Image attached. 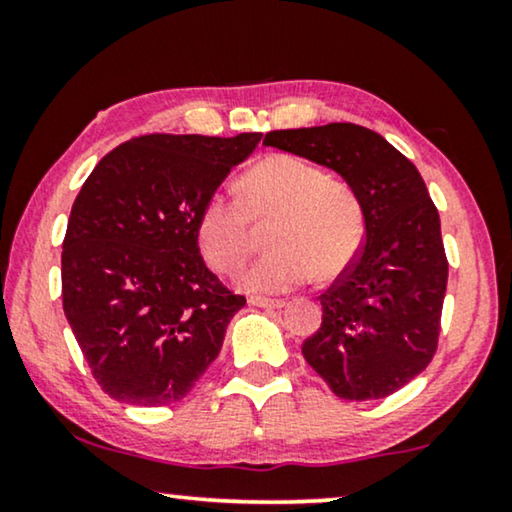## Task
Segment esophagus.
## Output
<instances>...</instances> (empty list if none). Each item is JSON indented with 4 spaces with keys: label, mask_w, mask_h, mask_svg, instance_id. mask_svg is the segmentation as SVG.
<instances>
[{
    "label": "esophagus",
    "mask_w": 512,
    "mask_h": 512,
    "mask_svg": "<svg viewBox=\"0 0 512 512\" xmlns=\"http://www.w3.org/2000/svg\"><path fill=\"white\" fill-rule=\"evenodd\" d=\"M249 303L256 307H265V310H282V307L286 305L284 300H279V298H261V296H251Z\"/></svg>",
    "instance_id": "34e87169"
}]
</instances>
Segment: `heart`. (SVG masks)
Listing matches in <instances>:
<instances>
[{
	"label": "heart",
	"mask_w": 512,
	"mask_h": 512,
	"mask_svg": "<svg viewBox=\"0 0 512 512\" xmlns=\"http://www.w3.org/2000/svg\"><path fill=\"white\" fill-rule=\"evenodd\" d=\"M272 221L268 247L242 275L244 289L282 293L317 275L335 277L363 242V212L345 181L296 156H270L240 179V198L214 193L198 214V244L214 270L233 275L256 244V226Z\"/></svg>",
	"instance_id": "heart-1"
}]
</instances>
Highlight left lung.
I'll return each instance as SVG.
<instances>
[{"label": "left lung", "mask_w": 512, "mask_h": 512, "mask_svg": "<svg viewBox=\"0 0 512 512\" xmlns=\"http://www.w3.org/2000/svg\"><path fill=\"white\" fill-rule=\"evenodd\" d=\"M265 146L338 172L361 202L366 242L321 293V328L303 356L335 396L377 401L429 366L447 289L440 216L417 167L354 123L272 130Z\"/></svg>", "instance_id": "obj_1"}]
</instances>
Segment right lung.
<instances>
[{
  "label": "right lung",
  "mask_w": 512,
  "mask_h": 512,
  "mask_svg": "<svg viewBox=\"0 0 512 512\" xmlns=\"http://www.w3.org/2000/svg\"><path fill=\"white\" fill-rule=\"evenodd\" d=\"M144 135L107 153L76 195L62 242V307L104 394L158 408L221 352L244 296L207 268L198 214L261 142Z\"/></svg>",
  "instance_id": "right-lung-1"
}]
</instances>
